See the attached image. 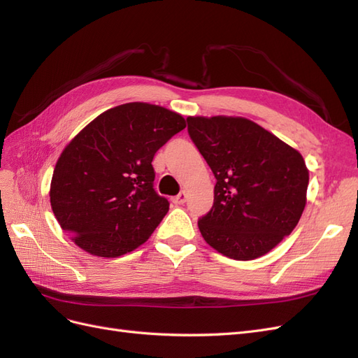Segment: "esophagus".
Instances as JSON below:
<instances>
[{"label": "esophagus", "mask_w": 358, "mask_h": 358, "mask_svg": "<svg viewBox=\"0 0 358 358\" xmlns=\"http://www.w3.org/2000/svg\"><path fill=\"white\" fill-rule=\"evenodd\" d=\"M187 199H188V194H187V191H182V192H179L178 196L173 199V203H175L176 206H180V204H183L187 201Z\"/></svg>", "instance_id": "obj_1"}]
</instances>
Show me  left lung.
<instances>
[{
    "mask_svg": "<svg viewBox=\"0 0 358 358\" xmlns=\"http://www.w3.org/2000/svg\"><path fill=\"white\" fill-rule=\"evenodd\" d=\"M188 133L216 179L213 206L199 221L209 246L248 262L296 229L309 170L297 149L242 116H188Z\"/></svg>",
    "mask_w": 358,
    "mask_h": 358,
    "instance_id": "1",
    "label": "left lung"
}]
</instances>
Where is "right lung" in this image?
I'll use <instances>...</instances> for the list:
<instances>
[{"mask_svg": "<svg viewBox=\"0 0 358 358\" xmlns=\"http://www.w3.org/2000/svg\"><path fill=\"white\" fill-rule=\"evenodd\" d=\"M187 127L185 117L149 103L103 112L59 155L50 206L61 229L85 252L116 258L143 245L169 212L154 189L150 162Z\"/></svg>", "mask_w": 358, "mask_h": 358, "instance_id": "add662e5", "label": "right lung"}]
</instances>
